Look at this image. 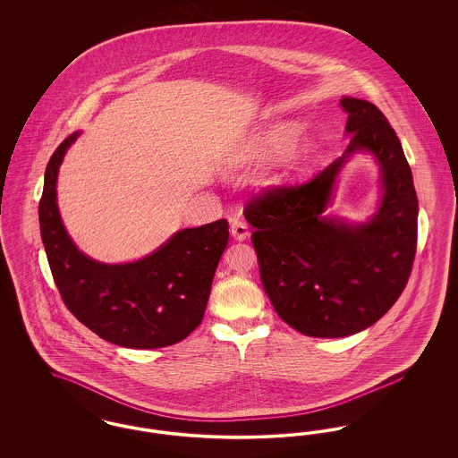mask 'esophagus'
<instances>
[{
    "label": "esophagus",
    "instance_id": "obj_1",
    "mask_svg": "<svg viewBox=\"0 0 458 458\" xmlns=\"http://www.w3.org/2000/svg\"><path fill=\"white\" fill-rule=\"evenodd\" d=\"M232 235H233V239L237 240H245L249 237V228L243 219H232Z\"/></svg>",
    "mask_w": 458,
    "mask_h": 458
}]
</instances>
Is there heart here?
<instances>
[{
    "label": "heart",
    "instance_id": "1",
    "mask_svg": "<svg viewBox=\"0 0 458 458\" xmlns=\"http://www.w3.org/2000/svg\"><path fill=\"white\" fill-rule=\"evenodd\" d=\"M299 131H301V125L295 122L273 123L259 133H256L249 142H245V146H242L239 153L235 154V163L245 165V163L259 161L275 154L284 153L293 146ZM310 153H312V144L309 140H304L301 146L295 148L293 159H302Z\"/></svg>",
    "mask_w": 458,
    "mask_h": 458
}]
</instances>
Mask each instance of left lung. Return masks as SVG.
<instances>
[{"instance_id": "obj_1", "label": "left lung", "mask_w": 458, "mask_h": 458, "mask_svg": "<svg viewBox=\"0 0 458 458\" xmlns=\"http://www.w3.org/2000/svg\"><path fill=\"white\" fill-rule=\"evenodd\" d=\"M349 146L309 182L264 189L243 211L256 228L264 292L286 325L314 338H342L372 327L402 295L417 249V194L400 139L369 101L344 98ZM374 153L384 197L368 224L321 217L349 156Z\"/></svg>"}]
</instances>
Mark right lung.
Returning <instances> with one entry per match:
<instances>
[{"mask_svg":"<svg viewBox=\"0 0 458 458\" xmlns=\"http://www.w3.org/2000/svg\"><path fill=\"white\" fill-rule=\"evenodd\" d=\"M68 135L51 156L39 200L41 239L66 309L109 344L159 349L196 329L211 293L219 258L228 243V221L218 219L174 233L151 256L103 264L84 256L66 235L56 206V176Z\"/></svg>","mask_w":458,"mask_h":458,"instance_id":"obj_1","label":"right lung"}]
</instances>
